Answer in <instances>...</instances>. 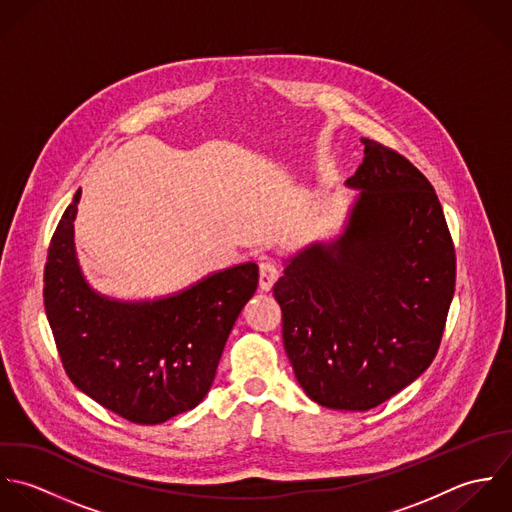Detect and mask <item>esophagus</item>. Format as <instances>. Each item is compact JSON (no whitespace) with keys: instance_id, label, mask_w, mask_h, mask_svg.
<instances>
[{"instance_id":"34e87169","label":"esophagus","mask_w":512,"mask_h":512,"mask_svg":"<svg viewBox=\"0 0 512 512\" xmlns=\"http://www.w3.org/2000/svg\"><path fill=\"white\" fill-rule=\"evenodd\" d=\"M277 277H279V263L273 261V259H265L259 265V285H261V289L269 291Z\"/></svg>"}]
</instances>
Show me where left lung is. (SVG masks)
<instances>
[{"mask_svg":"<svg viewBox=\"0 0 512 512\" xmlns=\"http://www.w3.org/2000/svg\"><path fill=\"white\" fill-rule=\"evenodd\" d=\"M344 235L293 257L273 295L310 400L376 408L433 362L455 293V245L437 194L406 156L362 138Z\"/></svg>","mask_w":512,"mask_h":512,"instance_id":"left-lung-1","label":"left lung"}]
</instances>
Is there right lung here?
Segmentation results:
<instances>
[{
  "instance_id": "obj_1",
  "label": "right lung",
  "mask_w": 512,
  "mask_h": 512,
  "mask_svg": "<svg viewBox=\"0 0 512 512\" xmlns=\"http://www.w3.org/2000/svg\"><path fill=\"white\" fill-rule=\"evenodd\" d=\"M81 190L47 251L43 301L71 382L116 415L142 425L196 408L215 378L227 336L259 285L255 263L207 277L154 303H118L85 283L73 245Z\"/></svg>"
}]
</instances>
